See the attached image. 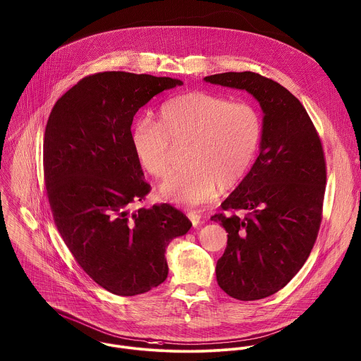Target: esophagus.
I'll return each instance as SVG.
<instances>
[{
  "label": "esophagus",
  "mask_w": 361,
  "mask_h": 361,
  "mask_svg": "<svg viewBox=\"0 0 361 361\" xmlns=\"http://www.w3.org/2000/svg\"><path fill=\"white\" fill-rule=\"evenodd\" d=\"M187 216H188V219L191 221V224H192L194 226H198V225L201 224V214H198V212H195V211H191V212L187 214Z\"/></svg>",
  "instance_id": "esophagus-1"
}]
</instances>
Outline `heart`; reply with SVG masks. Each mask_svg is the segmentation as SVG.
<instances>
[{
	"instance_id": "b5f03b06",
	"label": "heart",
	"mask_w": 361,
	"mask_h": 361,
	"mask_svg": "<svg viewBox=\"0 0 361 361\" xmlns=\"http://www.w3.org/2000/svg\"><path fill=\"white\" fill-rule=\"evenodd\" d=\"M263 125L249 102H231L207 91H192L163 104L159 122L139 121L130 135L143 169L163 178L174 145H187V167L171 173L160 192L181 205H200L215 198L218 187H235L250 170L262 142Z\"/></svg>"
}]
</instances>
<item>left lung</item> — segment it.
I'll return each instance as SVG.
<instances>
[{"mask_svg":"<svg viewBox=\"0 0 361 361\" xmlns=\"http://www.w3.org/2000/svg\"><path fill=\"white\" fill-rule=\"evenodd\" d=\"M205 81L246 90L264 112L260 154L211 219L228 232L216 281L232 298L255 301L284 288L317 242L326 188V160L307 109L277 81L253 71Z\"/></svg>","mask_w":361,"mask_h":361,"instance_id":"left-lung-1","label":"left lung"}]
</instances>
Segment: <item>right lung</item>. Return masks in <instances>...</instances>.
I'll return each mask as SVG.
<instances>
[{
    "mask_svg": "<svg viewBox=\"0 0 361 361\" xmlns=\"http://www.w3.org/2000/svg\"><path fill=\"white\" fill-rule=\"evenodd\" d=\"M181 84L126 71L90 74L56 101L46 123L43 174L54 225L78 266L115 295L161 284L169 243L192 226L170 204L130 212L150 192L130 140L133 116Z\"/></svg>",
    "mask_w": 361,
    "mask_h": 361,
    "instance_id": "add662e5",
    "label": "right lung"
}]
</instances>
